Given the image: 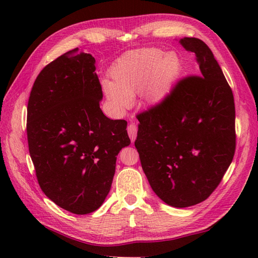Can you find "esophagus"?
<instances>
[{
  "instance_id": "34e87169",
  "label": "esophagus",
  "mask_w": 258,
  "mask_h": 258,
  "mask_svg": "<svg viewBox=\"0 0 258 258\" xmlns=\"http://www.w3.org/2000/svg\"><path fill=\"white\" fill-rule=\"evenodd\" d=\"M127 133L130 135V139L131 141L133 142L136 140V136H138V127H136L135 124H130L127 126Z\"/></svg>"
}]
</instances>
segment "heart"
Wrapping results in <instances>:
<instances>
[{"label":"heart","instance_id":"b5f03b06","mask_svg":"<svg viewBox=\"0 0 258 258\" xmlns=\"http://www.w3.org/2000/svg\"><path fill=\"white\" fill-rule=\"evenodd\" d=\"M180 65L176 54L160 48H142L120 57L111 69V81L102 82L107 101L118 111L128 108L132 97L142 92L147 105L162 104L171 95L179 78Z\"/></svg>","mask_w":258,"mask_h":258}]
</instances>
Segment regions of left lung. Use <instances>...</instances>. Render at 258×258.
Returning <instances> with one entry per match:
<instances>
[{
  "label": "left lung",
  "mask_w": 258,
  "mask_h": 258,
  "mask_svg": "<svg viewBox=\"0 0 258 258\" xmlns=\"http://www.w3.org/2000/svg\"><path fill=\"white\" fill-rule=\"evenodd\" d=\"M197 76L178 82L165 101L138 115L135 147L154 193L178 208L205 201L235 153V104L223 71L204 42L179 38Z\"/></svg>",
  "instance_id": "left-lung-1"
}]
</instances>
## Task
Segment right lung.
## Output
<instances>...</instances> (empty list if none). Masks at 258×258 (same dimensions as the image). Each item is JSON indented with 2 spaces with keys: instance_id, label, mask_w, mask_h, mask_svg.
I'll use <instances>...</instances> for the list:
<instances>
[{
  "instance_id": "right-lung-1",
  "label": "right lung",
  "mask_w": 258,
  "mask_h": 258,
  "mask_svg": "<svg viewBox=\"0 0 258 258\" xmlns=\"http://www.w3.org/2000/svg\"><path fill=\"white\" fill-rule=\"evenodd\" d=\"M95 58L74 48L41 71L27 104V142L36 177L52 202L78 215L111 189L127 122L103 114Z\"/></svg>"
}]
</instances>
